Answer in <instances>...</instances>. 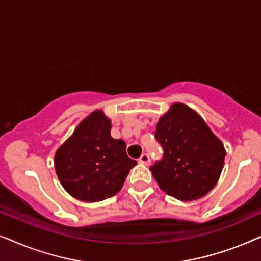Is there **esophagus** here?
<instances>
[{
  "label": "esophagus",
  "mask_w": 261,
  "mask_h": 261,
  "mask_svg": "<svg viewBox=\"0 0 261 261\" xmlns=\"http://www.w3.org/2000/svg\"><path fill=\"white\" fill-rule=\"evenodd\" d=\"M139 162L141 164H144V165H148L149 163H151V158H149V155L147 153H144V154H141L140 158H139Z\"/></svg>",
  "instance_id": "esophagus-1"
}]
</instances>
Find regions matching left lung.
Segmentation results:
<instances>
[{"label": "left lung", "mask_w": 261, "mask_h": 261, "mask_svg": "<svg viewBox=\"0 0 261 261\" xmlns=\"http://www.w3.org/2000/svg\"><path fill=\"white\" fill-rule=\"evenodd\" d=\"M155 139L164 154L151 171L163 191L180 201H192L215 187L226 149L195 110L173 103L159 119Z\"/></svg>", "instance_id": "8db88e82"}]
</instances>
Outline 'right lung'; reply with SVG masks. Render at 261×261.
Returning a JSON list of instances; mask_svg holds the SVG:
<instances>
[{"mask_svg":"<svg viewBox=\"0 0 261 261\" xmlns=\"http://www.w3.org/2000/svg\"><path fill=\"white\" fill-rule=\"evenodd\" d=\"M112 122L95 110L78 124L57 149L55 167L63 188L72 197L98 202L113 197L123 187L137 162L126 153V142L110 135Z\"/></svg>","mask_w":261,"mask_h":261,"instance_id":"right-lung-1","label":"right lung"}]
</instances>
